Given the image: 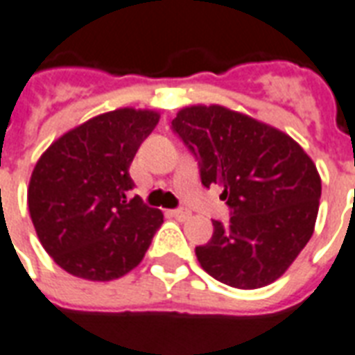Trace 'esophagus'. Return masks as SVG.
<instances>
[{"instance_id": "esophagus-1", "label": "esophagus", "mask_w": 355, "mask_h": 355, "mask_svg": "<svg viewBox=\"0 0 355 355\" xmlns=\"http://www.w3.org/2000/svg\"><path fill=\"white\" fill-rule=\"evenodd\" d=\"M171 216L178 221H186V220H189V218H191V212H188V210H173Z\"/></svg>"}]
</instances>
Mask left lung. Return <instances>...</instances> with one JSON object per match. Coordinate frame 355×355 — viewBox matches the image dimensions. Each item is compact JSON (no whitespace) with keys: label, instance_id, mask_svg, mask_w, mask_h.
I'll list each match as a JSON object with an SVG mask.
<instances>
[{"label":"left lung","instance_id":"8db88e82","mask_svg":"<svg viewBox=\"0 0 355 355\" xmlns=\"http://www.w3.org/2000/svg\"><path fill=\"white\" fill-rule=\"evenodd\" d=\"M173 132L196 154L202 186L218 184L229 225L212 221L210 242L196 248L214 279L261 288L285 274L313 236L322 182L291 135L225 105H188Z\"/></svg>","mask_w":355,"mask_h":355}]
</instances>
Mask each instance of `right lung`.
I'll return each instance as SVG.
<instances>
[{"instance_id": "right-lung-1", "label": "right lung", "mask_w": 355, "mask_h": 355, "mask_svg": "<svg viewBox=\"0 0 355 355\" xmlns=\"http://www.w3.org/2000/svg\"><path fill=\"white\" fill-rule=\"evenodd\" d=\"M153 110L121 107L89 119L46 148L27 188V207L46 253L87 281L119 279L147 253L162 210L126 201L130 164L158 124Z\"/></svg>"}]
</instances>
